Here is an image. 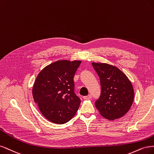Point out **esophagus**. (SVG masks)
Wrapping results in <instances>:
<instances>
[{"label":"esophagus","mask_w":154,"mask_h":154,"mask_svg":"<svg viewBox=\"0 0 154 154\" xmlns=\"http://www.w3.org/2000/svg\"><path fill=\"white\" fill-rule=\"evenodd\" d=\"M92 97H91V95H87V96H84V97H83V98H84V99H90V98H91Z\"/></svg>","instance_id":"34e87169"}]
</instances>
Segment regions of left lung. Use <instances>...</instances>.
I'll use <instances>...</instances> for the list:
<instances>
[{
  "label": "left lung",
  "instance_id": "left-lung-1",
  "mask_svg": "<svg viewBox=\"0 0 154 154\" xmlns=\"http://www.w3.org/2000/svg\"><path fill=\"white\" fill-rule=\"evenodd\" d=\"M100 78V96L95 106L100 115L110 120L124 116L132 106L134 92L131 81L120 70L106 63H93Z\"/></svg>",
  "mask_w": 154,
  "mask_h": 154
}]
</instances>
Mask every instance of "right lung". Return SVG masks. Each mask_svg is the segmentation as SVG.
<instances>
[{"label": "right lung", "mask_w": 154, "mask_h": 154, "mask_svg": "<svg viewBox=\"0 0 154 154\" xmlns=\"http://www.w3.org/2000/svg\"><path fill=\"white\" fill-rule=\"evenodd\" d=\"M81 63V61H58L38 74L32 95L39 111L50 122H68L80 106L81 100L75 93L73 77Z\"/></svg>", "instance_id": "add662e5"}]
</instances>
